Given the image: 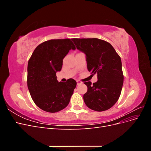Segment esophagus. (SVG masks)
Returning a JSON list of instances; mask_svg holds the SVG:
<instances>
[{
    "mask_svg": "<svg viewBox=\"0 0 151 151\" xmlns=\"http://www.w3.org/2000/svg\"><path fill=\"white\" fill-rule=\"evenodd\" d=\"M82 83V82L81 81H77V85H79V84H81Z\"/></svg>",
    "mask_w": 151,
    "mask_h": 151,
    "instance_id": "34e87169",
    "label": "esophagus"
}]
</instances>
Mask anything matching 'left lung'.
<instances>
[{
    "label": "left lung",
    "instance_id": "obj_1",
    "mask_svg": "<svg viewBox=\"0 0 151 151\" xmlns=\"http://www.w3.org/2000/svg\"><path fill=\"white\" fill-rule=\"evenodd\" d=\"M77 50L86 55L87 67L98 81L86 82L83 96L89 108L103 111L111 108L119 98L123 84L122 60L112 45L98 38H73Z\"/></svg>",
    "mask_w": 151,
    "mask_h": 151
}]
</instances>
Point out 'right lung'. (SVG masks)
Here are the masks:
<instances>
[{
    "instance_id": "1",
    "label": "right lung",
    "mask_w": 151,
    "mask_h": 151,
    "mask_svg": "<svg viewBox=\"0 0 151 151\" xmlns=\"http://www.w3.org/2000/svg\"><path fill=\"white\" fill-rule=\"evenodd\" d=\"M75 50L70 39L51 40L35 48L28 64V88L36 106L49 113L64 109L70 102L77 83L73 79L58 82L56 73L62 69L63 59Z\"/></svg>"
}]
</instances>
